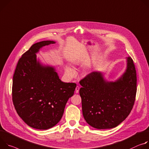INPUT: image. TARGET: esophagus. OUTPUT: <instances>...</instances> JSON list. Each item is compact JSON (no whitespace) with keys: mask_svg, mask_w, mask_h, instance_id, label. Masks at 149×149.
<instances>
[{"mask_svg":"<svg viewBox=\"0 0 149 149\" xmlns=\"http://www.w3.org/2000/svg\"><path fill=\"white\" fill-rule=\"evenodd\" d=\"M79 89H80V88H79L78 86H77L76 87V89H75V92H76V93H79Z\"/></svg>","mask_w":149,"mask_h":149,"instance_id":"1","label":"esophagus"}]
</instances>
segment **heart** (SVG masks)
<instances>
[{
    "instance_id": "1",
    "label": "heart",
    "mask_w": 149,
    "mask_h": 149,
    "mask_svg": "<svg viewBox=\"0 0 149 149\" xmlns=\"http://www.w3.org/2000/svg\"><path fill=\"white\" fill-rule=\"evenodd\" d=\"M65 71L66 73L68 74L69 75H70V76H72L74 74V71L73 70V69L69 65L65 66Z\"/></svg>"
}]
</instances>
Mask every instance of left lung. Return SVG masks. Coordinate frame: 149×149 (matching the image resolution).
Here are the masks:
<instances>
[{"label": "left lung", "instance_id": "8db88e82", "mask_svg": "<svg viewBox=\"0 0 149 149\" xmlns=\"http://www.w3.org/2000/svg\"><path fill=\"white\" fill-rule=\"evenodd\" d=\"M79 90L82 112L86 123L97 129L118 126L133 109L137 92V76L133 60L127 58V69L115 81L106 80L100 72L81 79Z\"/></svg>", "mask_w": 149, "mask_h": 149}]
</instances>
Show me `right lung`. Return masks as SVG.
I'll return each instance as SVG.
<instances>
[{"mask_svg": "<svg viewBox=\"0 0 149 149\" xmlns=\"http://www.w3.org/2000/svg\"><path fill=\"white\" fill-rule=\"evenodd\" d=\"M54 43L42 41L33 44L19 58L13 77L15 108L28 125L38 130L49 129L60 121L76 87L74 83L62 81L54 67L37 59L41 48Z\"/></svg>", "mask_w": 149, "mask_h": 149, "instance_id": "1", "label": "right lung"}]
</instances>
